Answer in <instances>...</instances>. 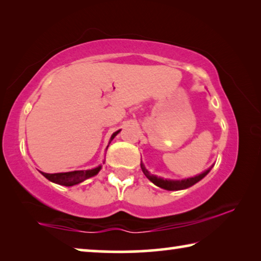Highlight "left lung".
<instances>
[{
	"instance_id": "1",
	"label": "left lung",
	"mask_w": 261,
	"mask_h": 261,
	"mask_svg": "<svg viewBox=\"0 0 261 261\" xmlns=\"http://www.w3.org/2000/svg\"><path fill=\"white\" fill-rule=\"evenodd\" d=\"M140 167H141V170H143L145 176H146V177L151 180L153 184H155L156 187L161 188V189L169 190V191H177V190H184V189L192 187V185H194L196 183L199 182L200 179L204 178L212 169V167H211L206 171H204V173L194 176V177H190V178H185V179H180V180H174V179H163L161 177H156V176L149 174V171L146 169V168H145L143 163H140Z\"/></svg>"
}]
</instances>
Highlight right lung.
<instances>
[{"mask_svg":"<svg viewBox=\"0 0 261 261\" xmlns=\"http://www.w3.org/2000/svg\"><path fill=\"white\" fill-rule=\"evenodd\" d=\"M118 132H120V130L114 132L113 136L110 137L109 144L110 141L116 137ZM100 169H101V166L93 168V169H90V170H74V171H68V173H57V174H46V173H42V171H40V173L53 183L64 185V187H72V185L84 182V180L92 177V176H95L99 173Z\"/></svg>","mask_w":261,"mask_h":261,"instance_id":"1","label":"right lung"}]
</instances>
